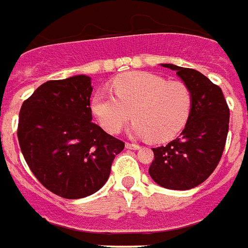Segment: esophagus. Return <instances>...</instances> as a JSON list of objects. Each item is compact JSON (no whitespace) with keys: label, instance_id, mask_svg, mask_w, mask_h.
<instances>
[{"label":"esophagus","instance_id":"esophagus-1","mask_svg":"<svg viewBox=\"0 0 248 248\" xmlns=\"http://www.w3.org/2000/svg\"><path fill=\"white\" fill-rule=\"evenodd\" d=\"M125 148L132 149V150H139V149L141 148V145H139V144H132V142H126V144H125Z\"/></svg>","mask_w":248,"mask_h":248}]
</instances>
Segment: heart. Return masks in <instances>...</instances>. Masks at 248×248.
Here are the masks:
<instances>
[{
	"label": "heart",
	"mask_w": 248,
	"mask_h": 248,
	"mask_svg": "<svg viewBox=\"0 0 248 248\" xmlns=\"http://www.w3.org/2000/svg\"><path fill=\"white\" fill-rule=\"evenodd\" d=\"M113 94L100 91L93 99V111L108 133H119L133 116V133L154 142L174 139L192 111V93L179 81L157 74L131 72L112 81Z\"/></svg>",
	"instance_id": "b5f03b06"
}]
</instances>
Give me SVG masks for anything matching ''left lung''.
Listing matches in <instances>:
<instances>
[{
    "label": "left lung",
    "mask_w": 248,
    "mask_h": 248,
    "mask_svg": "<svg viewBox=\"0 0 248 248\" xmlns=\"http://www.w3.org/2000/svg\"><path fill=\"white\" fill-rule=\"evenodd\" d=\"M176 72L192 93L193 104L178 139L153 148L149 174L167 189L186 191L205 182L221 161L229 132L230 109L222 90L195 69L163 64Z\"/></svg>",
    "instance_id": "1"
}]
</instances>
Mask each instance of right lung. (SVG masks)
I'll use <instances>...</instances> for the list:
<instances>
[{"instance_id": "obj_1", "label": "right lung", "mask_w": 248, "mask_h": 248, "mask_svg": "<svg viewBox=\"0 0 248 248\" xmlns=\"http://www.w3.org/2000/svg\"><path fill=\"white\" fill-rule=\"evenodd\" d=\"M90 77L48 81L23 102L18 141L35 178L57 196L81 199L103 187L125 144L93 120Z\"/></svg>"}]
</instances>
